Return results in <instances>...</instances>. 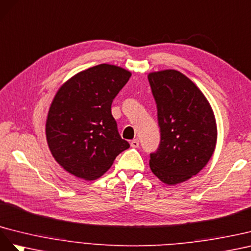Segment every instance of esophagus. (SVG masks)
Segmentation results:
<instances>
[{"instance_id":"esophagus-1","label":"esophagus","mask_w":251,"mask_h":251,"mask_svg":"<svg viewBox=\"0 0 251 251\" xmlns=\"http://www.w3.org/2000/svg\"><path fill=\"white\" fill-rule=\"evenodd\" d=\"M130 145H131L132 148H137V147H139V145H140V142H139L138 139H134V140H132V141L130 142Z\"/></svg>"}]
</instances>
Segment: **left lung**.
<instances>
[{"mask_svg":"<svg viewBox=\"0 0 251 251\" xmlns=\"http://www.w3.org/2000/svg\"><path fill=\"white\" fill-rule=\"evenodd\" d=\"M156 103L161 141L149 165L162 182L176 185L201 171L217 143L213 111L195 83L180 71L148 75Z\"/></svg>","mask_w":251,"mask_h":251,"instance_id":"1","label":"left lung"}]
</instances>
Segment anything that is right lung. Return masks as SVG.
<instances>
[{
	"label": "right lung",
	"mask_w": 251,
	"mask_h": 251,
	"mask_svg": "<svg viewBox=\"0 0 251 251\" xmlns=\"http://www.w3.org/2000/svg\"><path fill=\"white\" fill-rule=\"evenodd\" d=\"M130 76L123 68L100 64L78 73L56 92L46 138L55 161L69 174L96 180L129 148L118 131L111 104Z\"/></svg>",
	"instance_id": "1"
}]
</instances>
